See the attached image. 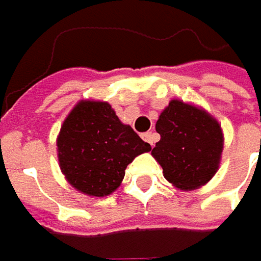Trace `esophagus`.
<instances>
[{"mask_svg":"<svg viewBox=\"0 0 261 261\" xmlns=\"http://www.w3.org/2000/svg\"><path fill=\"white\" fill-rule=\"evenodd\" d=\"M142 139H144L145 142H148L151 146H154V144H155L156 141V135L155 134H152V132H145V134H142Z\"/></svg>","mask_w":261,"mask_h":261,"instance_id":"1","label":"esophagus"}]
</instances>
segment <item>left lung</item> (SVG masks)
<instances>
[{
  "mask_svg": "<svg viewBox=\"0 0 261 261\" xmlns=\"http://www.w3.org/2000/svg\"><path fill=\"white\" fill-rule=\"evenodd\" d=\"M161 139L152 156L167 180L180 190L206 185L218 171L224 148L221 125L203 109L171 100L156 120Z\"/></svg>",
  "mask_w": 261,
  "mask_h": 261,
  "instance_id": "left-lung-1",
  "label": "left lung"
}]
</instances>
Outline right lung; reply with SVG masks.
Wrapping results in <instances>:
<instances>
[{
    "label": "right lung",
    "mask_w": 261,
    "mask_h": 261,
    "mask_svg": "<svg viewBox=\"0 0 261 261\" xmlns=\"http://www.w3.org/2000/svg\"><path fill=\"white\" fill-rule=\"evenodd\" d=\"M61 171L78 192L103 197L113 193L134 158L151 151L106 101L81 100L56 139Z\"/></svg>",
    "instance_id": "right-lung-1"
}]
</instances>
